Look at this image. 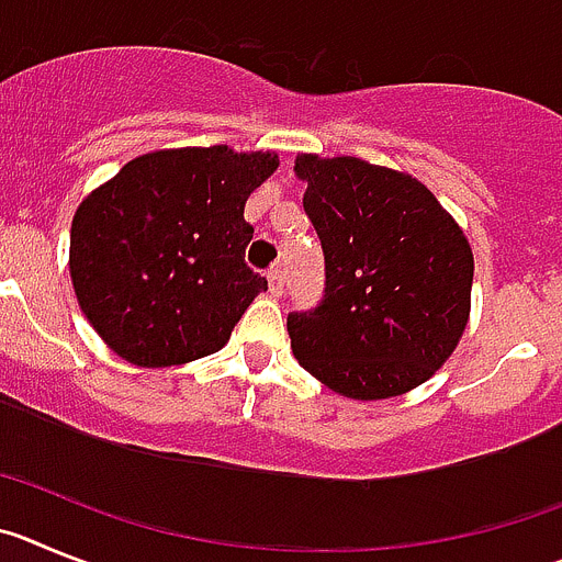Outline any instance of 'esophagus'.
I'll use <instances>...</instances> for the list:
<instances>
[{
	"label": "esophagus",
	"instance_id": "esophagus-1",
	"mask_svg": "<svg viewBox=\"0 0 562 562\" xmlns=\"http://www.w3.org/2000/svg\"><path fill=\"white\" fill-rule=\"evenodd\" d=\"M269 291L271 296H282V291H285V271H282V266H274L269 271Z\"/></svg>",
	"mask_w": 562,
	"mask_h": 562
}]
</instances>
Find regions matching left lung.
<instances>
[{
  "label": "left lung",
  "mask_w": 562,
  "mask_h": 562,
  "mask_svg": "<svg viewBox=\"0 0 562 562\" xmlns=\"http://www.w3.org/2000/svg\"><path fill=\"white\" fill-rule=\"evenodd\" d=\"M307 218L325 251V300L288 313L291 350L352 401L426 383L470 316L473 251L423 181L356 156H296Z\"/></svg>",
  "instance_id": "8db88e82"
}]
</instances>
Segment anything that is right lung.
Masks as SVG:
<instances>
[{
    "instance_id": "add662e5",
    "label": "right lung",
    "mask_w": 562,
    "mask_h": 562,
    "mask_svg": "<svg viewBox=\"0 0 562 562\" xmlns=\"http://www.w3.org/2000/svg\"><path fill=\"white\" fill-rule=\"evenodd\" d=\"M271 150L226 145L136 156L80 201L69 274L89 325L136 367L218 352L266 277L246 266V199L277 170Z\"/></svg>"
}]
</instances>
